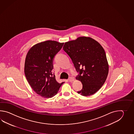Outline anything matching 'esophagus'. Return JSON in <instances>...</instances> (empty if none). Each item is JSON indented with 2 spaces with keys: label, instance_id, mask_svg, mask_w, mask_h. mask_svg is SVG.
Segmentation results:
<instances>
[{
  "label": "esophagus",
  "instance_id": "obj_1",
  "mask_svg": "<svg viewBox=\"0 0 134 134\" xmlns=\"http://www.w3.org/2000/svg\"><path fill=\"white\" fill-rule=\"evenodd\" d=\"M74 80V79L73 77H70L69 79H68V81H69V82H72V81H73Z\"/></svg>",
  "mask_w": 134,
  "mask_h": 134
}]
</instances>
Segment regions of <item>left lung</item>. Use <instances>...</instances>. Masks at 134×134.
Listing matches in <instances>:
<instances>
[{"label": "left lung", "instance_id": "8db88e82", "mask_svg": "<svg viewBox=\"0 0 134 134\" xmlns=\"http://www.w3.org/2000/svg\"><path fill=\"white\" fill-rule=\"evenodd\" d=\"M63 49L80 73L76 79L81 82L83 88L77 93L84 96L95 93L108 74V63L102 46L92 38L82 36L66 42Z\"/></svg>", "mask_w": 134, "mask_h": 134}]
</instances>
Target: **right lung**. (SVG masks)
Returning <instances> with one entry per match:
<instances>
[{
	"instance_id": "add662e5",
	"label": "right lung",
	"mask_w": 134,
	"mask_h": 134,
	"mask_svg": "<svg viewBox=\"0 0 134 134\" xmlns=\"http://www.w3.org/2000/svg\"><path fill=\"white\" fill-rule=\"evenodd\" d=\"M64 43L52 40L38 43L29 50L26 55V78L33 90L43 98L54 97L64 83L57 82L52 71L53 58Z\"/></svg>"
}]
</instances>
